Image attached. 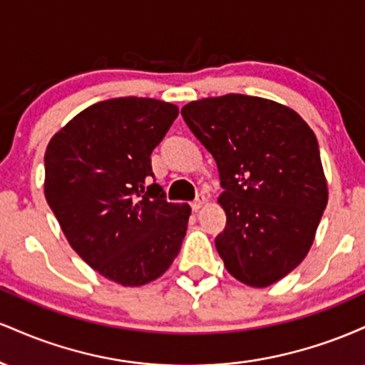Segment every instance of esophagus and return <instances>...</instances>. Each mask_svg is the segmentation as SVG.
I'll use <instances>...</instances> for the list:
<instances>
[{
  "instance_id": "1",
  "label": "esophagus",
  "mask_w": 365,
  "mask_h": 365,
  "mask_svg": "<svg viewBox=\"0 0 365 365\" xmlns=\"http://www.w3.org/2000/svg\"><path fill=\"white\" fill-rule=\"evenodd\" d=\"M204 204H206V197L199 195L194 202H192V209H194V211H199V209L204 207Z\"/></svg>"
}]
</instances>
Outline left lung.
<instances>
[{
    "label": "left lung",
    "instance_id": "8db88e82",
    "mask_svg": "<svg viewBox=\"0 0 365 365\" xmlns=\"http://www.w3.org/2000/svg\"><path fill=\"white\" fill-rule=\"evenodd\" d=\"M182 116L220 171L226 271L254 288L279 282L309 254L328 204L312 128L284 104L242 94L192 101Z\"/></svg>",
    "mask_w": 365,
    "mask_h": 365
}]
</instances>
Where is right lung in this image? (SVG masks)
<instances>
[{
	"mask_svg": "<svg viewBox=\"0 0 365 365\" xmlns=\"http://www.w3.org/2000/svg\"><path fill=\"white\" fill-rule=\"evenodd\" d=\"M178 106L150 98L96 103L49 140L44 195L72 249L94 271L123 287L159 276L182 249L192 209L145 187L150 153Z\"/></svg>",
	"mask_w": 365,
	"mask_h": 365,
	"instance_id": "right-lung-1",
	"label": "right lung"
}]
</instances>
